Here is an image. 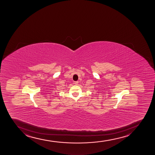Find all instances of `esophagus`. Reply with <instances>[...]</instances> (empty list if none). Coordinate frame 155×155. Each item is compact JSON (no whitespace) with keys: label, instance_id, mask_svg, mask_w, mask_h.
Masks as SVG:
<instances>
[{"label":"esophagus","instance_id":"1","mask_svg":"<svg viewBox=\"0 0 155 155\" xmlns=\"http://www.w3.org/2000/svg\"><path fill=\"white\" fill-rule=\"evenodd\" d=\"M74 84L75 85H77L78 84V81H75L74 82Z\"/></svg>","mask_w":155,"mask_h":155}]
</instances>
